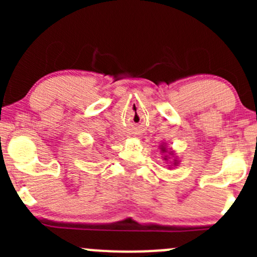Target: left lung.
<instances>
[{"mask_svg":"<svg viewBox=\"0 0 257 257\" xmlns=\"http://www.w3.org/2000/svg\"><path fill=\"white\" fill-rule=\"evenodd\" d=\"M163 150H165V149H163Z\"/></svg>","mask_w":257,"mask_h":257,"instance_id":"8db88e82","label":"left lung"}]
</instances>
